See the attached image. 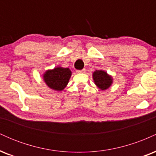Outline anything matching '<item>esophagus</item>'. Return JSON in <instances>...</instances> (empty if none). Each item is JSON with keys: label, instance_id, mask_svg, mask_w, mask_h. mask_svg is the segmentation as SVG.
Masks as SVG:
<instances>
[{"label": "esophagus", "instance_id": "34e87169", "mask_svg": "<svg viewBox=\"0 0 156 156\" xmlns=\"http://www.w3.org/2000/svg\"><path fill=\"white\" fill-rule=\"evenodd\" d=\"M86 72V69H77L76 73H84Z\"/></svg>", "mask_w": 156, "mask_h": 156}]
</instances>
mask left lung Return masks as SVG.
<instances>
[{
  "mask_svg": "<svg viewBox=\"0 0 156 156\" xmlns=\"http://www.w3.org/2000/svg\"><path fill=\"white\" fill-rule=\"evenodd\" d=\"M93 79L97 87L101 90L108 89L112 83V76H108L107 73L103 70H96L93 73Z\"/></svg>",
  "mask_w": 156,
  "mask_h": 156,
  "instance_id": "1",
  "label": "left lung"
}]
</instances>
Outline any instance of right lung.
<instances>
[{
  "label": "right lung",
  "instance_id": "right-lung-1",
  "mask_svg": "<svg viewBox=\"0 0 156 156\" xmlns=\"http://www.w3.org/2000/svg\"><path fill=\"white\" fill-rule=\"evenodd\" d=\"M71 75L72 73L69 68L55 67L46 71L43 78L50 88L55 91H62L67 85Z\"/></svg>",
  "mask_w": 156,
  "mask_h": 156
}]
</instances>
